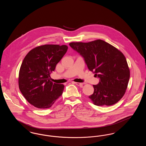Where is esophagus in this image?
Segmentation results:
<instances>
[{"instance_id":"1","label":"esophagus","mask_w":146,"mask_h":146,"mask_svg":"<svg viewBox=\"0 0 146 146\" xmlns=\"http://www.w3.org/2000/svg\"><path fill=\"white\" fill-rule=\"evenodd\" d=\"M74 83L76 84V85H78V86H82V85H83L84 84L82 83Z\"/></svg>"}]
</instances>
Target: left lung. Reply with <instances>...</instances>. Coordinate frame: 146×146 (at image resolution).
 Segmentation results:
<instances>
[{
    "label": "left lung",
    "mask_w": 146,
    "mask_h": 146,
    "mask_svg": "<svg viewBox=\"0 0 146 146\" xmlns=\"http://www.w3.org/2000/svg\"><path fill=\"white\" fill-rule=\"evenodd\" d=\"M69 45L100 79L98 84L93 85L94 93L89 97L94 104L111 106L118 102L124 96L130 79V70L123 53L100 39Z\"/></svg>",
    "instance_id": "8db88e82"
}]
</instances>
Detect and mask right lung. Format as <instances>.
Returning a JSON list of instances; mask_svg holds the SVG:
<instances>
[{
	"instance_id": "1",
	"label": "right lung",
	"mask_w": 146,
	"mask_h": 146,
	"mask_svg": "<svg viewBox=\"0 0 146 146\" xmlns=\"http://www.w3.org/2000/svg\"><path fill=\"white\" fill-rule=\"evenodd\" d=\"M67 50L64 45H44L26 56L19 72V85L29 104L38 108H48L61 96L64 86L51 82L49 78Z\"/></svg>"
}]
</instances>
